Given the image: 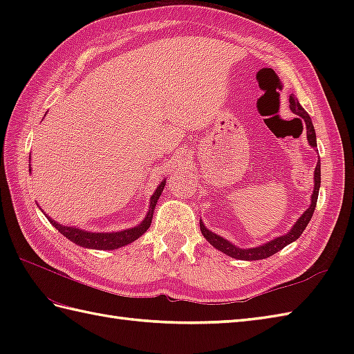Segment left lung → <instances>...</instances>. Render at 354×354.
<instances>
[{
  "label": "left lung",
  "mask_w": 354,
  "mask_h": 354,
  "mask_svg": "<svg viewBox=\"0 0 354 354\" xmlns=\"http://www.w3.org/2000/svg\"><path fill=\"white\" fill-rule=\"evenodd\" d=\"M290 103V111L295 112L297 115L301 117L306 123V132H307V140H309L310 146L312 147H317V135H315V129H313V124H312V120L309 117V114L303 109L301 104L297 100L295 95H290L289 99ZM319 185H321V162L318 161L317 164V169H315V189H313V194H312V204L310 207L306 209V213L299 217L297 221V223L293 225V228L288 232V234H284L281 237H277L274 239L272 242H268L266 245L259 246V248H251V250H240L236 245L230 243L228 240H225L223 237L214 234L209 230H207L204 227V223L201 222V231H202V236H204L209 243H212L216 250L222 251L223 254L230 255L232 259H239V260H261V259H268L270 255H274L275 252H278L286 245L292 243L293 240H297L299 236L303 234V231L306 230L307 225H309L313 212H315V207H317V201H318V193H319Z\"/></svg>",
  "instance_id": "obj_1"
}]
</instances>
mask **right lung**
<instances>
[{"label": "right lung", "instance_id": "obj_1", "mask_svg": "<svg viewBox=\"0 0 354 354\" xmlns=\"http://www.w3.org/2000/svg\"><path fill=\"white\" fill-rule=\"evenodd\" d=\"M165 181H162L160 185H158L156 192L152 194L150 198V207H149V213L145 217L142 223H140L138 227H133L131 230H124V231H118V232H88L84 230L74 228V227H64V225H59L53 219L47 216V219L51 222L53 227H55L61 234H64L66 239H70L71 242L77 243L84 248H93V250H117V248H122L124 245L132 243L133 240H137L140 236L145 234V232L149 230L150 223H152V216H153V208L156 205L158 199H160L161 193L164 190Z\"/></svg>", "mask_w": 354, "mask_h": 354}]
</instances>
